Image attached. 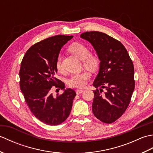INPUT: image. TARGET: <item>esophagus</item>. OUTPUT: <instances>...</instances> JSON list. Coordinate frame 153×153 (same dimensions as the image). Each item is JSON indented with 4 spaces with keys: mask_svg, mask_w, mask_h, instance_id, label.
I'll return each instance as SVG.
<instances>
[{
    "mask_svg": "<svg viewBox=\"0 0 153 153\" xmlns=\"http://www.w3.org/2000/svg\"><path fill=\"white\" fill-rule=\"evenodd\" d=\"M83 91H84L82 90V89H77L76 90V93L77 94V95H79V94L82 93Z\"/></svg>",
    "mask_w": 153,
    "mask_h": 153,
    "instance_id": "esophagus-1",
    "label": "esophagus"
}]
</instances>
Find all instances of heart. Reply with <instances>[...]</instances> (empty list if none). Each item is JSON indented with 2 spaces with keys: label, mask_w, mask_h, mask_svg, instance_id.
<instances>
[{
  "label": "heart",
  "mask_w": 153,
  "mask_h": 153,
  "mask_svg": "<svg viewBox=\"0 0 153 153\" xmlns=\"http://www.w3.org/2000/svg\"><path fill=\"white\" fill-rule=\"evenodd\" d=\"M69 51L71 53L83 60V64L85 68L91 71H95L99 66V60L97 56L90 54V51L85 45L80 43H74L69 47ZM56 68L60 71L62 68V58L59 54L56 58ZM89 78V74L87 71L73 74L68 80V83L71 87L81 88L85 86L87 80Z\"/></svg>",
  "instance_id": "heart-1"
}]
</instances>
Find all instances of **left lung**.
Instances as JSON below:
<instances>
[{"instance_id":"left-lung-1","label":"left lung","mask_w":153,"mask_h":153,"mask_svg":"<svg viewBox=\"0 0 153 153\" xmlns=\"http://www.w3.org/2000/svg\"><path fill=\"white\" fill-rule=\"evenodd\" d=\"M80 37L92 45L100 62L93 83L97 88L93 91V112L101 122L112 123L124 113L130 102L135 89L134 64L124 46L106 33L89 31ZM104 88L107 91L102 94Z\"/></svg>"}]
</instances>
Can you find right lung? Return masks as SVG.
Returning a JSON list of instances; mask_svg holds the SVG:
<instances>
[{
  "mask_svg": "<svg viewBox=\"0 0 153 153\" xmlns=\"http://www.w3.org/2000/svg\"><path fill=\"white\" fill-rule=\"evenodd\" d=\"M72 37L59 35L39 42L29 48L22 61L19 85L25 102L33 114L47 125L60 124L67 119L76 95L74 89H65L64 83L55 77L56 58ZM54 85L64 93L54 97L50 93Z\"/></svg>",
  "mask_w": 153,
  "mask_h": 153,
  "instance_id": "right-lung-1",
  "label": "right lung"
}]
</instances>
